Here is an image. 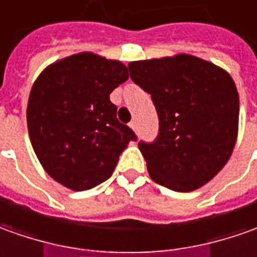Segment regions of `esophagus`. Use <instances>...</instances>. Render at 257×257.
<instances>
[{
  "label": "esophagus",
  "mask_w": 257,
  "mask_h": 257,
  "mask_svg": "<svg viewBox=\"0 0 257 257\" xmlns=\"http://www.w3.org/2000/svg\"><path fill=\"white\" fill-rule=\"evenodd\" d=\"M129 126H131V128L135 131V129H136V121H135V119H134V121L129 122Z\"/></svg>",
  "instance_id": "esophagus-1"
}]
</instances>
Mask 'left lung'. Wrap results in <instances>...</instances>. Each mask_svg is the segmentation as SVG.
<instances>
[{
    "label": "left lung",
    "mask_w": 257,
    "mask_h": 257,
    "mask_svg": "<svg viewBox=\"0 0 257 257\" xmlns=\"http://www.w3.org/2000/svg\"><path fill=\"white\" fill-rule=\"evenodd\" d=\"M128 69L159 115L155 142L138 143L151 179L180 193L202 187L226 165L238 138L239 95L229 73L184 53Z\"/></svg>",
    "instance_id": "left-lung-1"
}]
</instances>
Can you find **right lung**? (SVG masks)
<instances>
[{"label": "right lung", "mask_w": 257, "mask_h": 257, "mask_svg": "<svg viewBox=\"0 0 257 257\" xmlns=\"http://www.w3.org/2000/svg\"><path fill=\"white\" fill-rule=\"evenodd\" d=\"M129 77L119 60L83 52L52 63L29 94L31 143L49 176L83 191L111 177L123 149L136 141L118 121L109 94Z\"/></svg>", "instance_id": "right-lung-1"}]
</instances>
